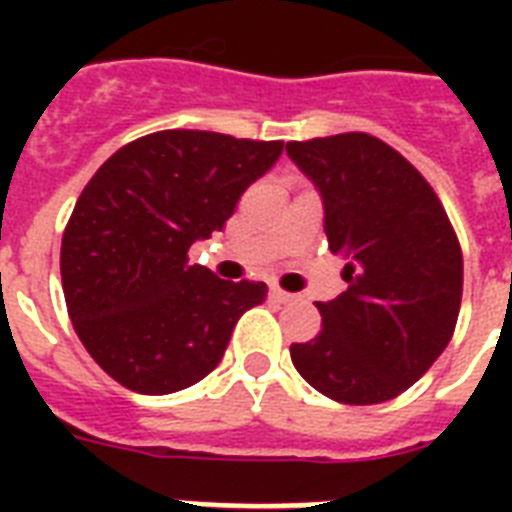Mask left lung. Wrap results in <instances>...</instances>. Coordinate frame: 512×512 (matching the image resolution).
Segmentation results:
<instances>
[{
    "mask_svg": "<svg viewBox=\"0 0 512 512\" xmlns=\"http://www.w3.org/2000/svg\"><path fill=\"white\" fill-rule=\"evenodd\" d=\"M279 143L164 130L119 148L84 185L60 244L68 319L127 390L167 396L204 380L236 321L265 300L241 265L193 263Z\"/></svg>",
    "mask_w": 512,
    "mask_h": 512,
    "instance_id": "obj_1",
    "label": "left lung"
}]
</instances>
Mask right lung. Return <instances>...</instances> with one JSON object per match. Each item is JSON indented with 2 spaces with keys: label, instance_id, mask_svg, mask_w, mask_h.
<instances>
[{
  "label": "right lung",
  "instance_id": "add662e5",
  "mask_svg": "<svg viewBox=\"0 0 512 512\" xmlns=\"http://www.w3.org/2000/svg\"><path fill=\"white\" fill-rule=\"evenodd\" d=\"M324 201L329 249L348 289L316 303L321 332L292 364L340 404H382L428 372L457 327L462 252L425 177L364 132L287 148Z\"/></svg>",
  "mask_w": 512,
  "mask_h": 512
}]
</instances>
